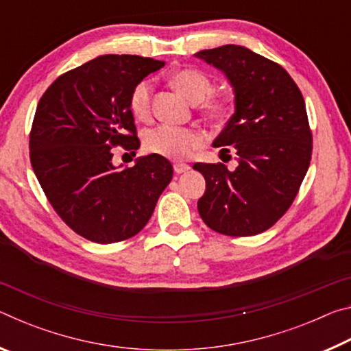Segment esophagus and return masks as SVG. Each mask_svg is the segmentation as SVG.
Listing matches in <instances>:
<instances>
[{
	"mask_svg": "<svg viewBox=\"0 0 351 351\" xmlns=\"http://www.w3.org/2000/svg\"><path fill=\"white\" fill-rule=\"evenodd\" d=\"M173 170L176 171L178 175L186 173V171L190 170V165L189 164H184V162H176V164H173Z\"/></svg>",
	"mask_w": 351,
	"mask_h": 351,
	"instance_id": "1",
	"label": "esophagus"
}]
</instances>
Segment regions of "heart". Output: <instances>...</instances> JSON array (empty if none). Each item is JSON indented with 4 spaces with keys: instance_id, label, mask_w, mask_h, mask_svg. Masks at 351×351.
<instances>
[{
    "instance_id": "1",
    "label": "heart",
    "mask_w": 351,
    "mask_h": 351,
    "mask_svg": "<svg viewBox=\"0 0 351 351\" xmlns=\"http://www.w3.org/2000/svg\"><path fill=\"white\" fill-rule=\"evenodd\" d=\"M170 82L190 102H199L201 114L210 121H224L232 112V99L228 96H209L213 90V82L203 71L195 68L181 69L171 75ZM152 94L153 85L150 80L139 82L130 94V110L141 121L150 117ZM201 144L203 134L193 128L158 125L148 130L144 136V148L148 153L169 159L187 158Z\"/></svg>"
}]
</instances>
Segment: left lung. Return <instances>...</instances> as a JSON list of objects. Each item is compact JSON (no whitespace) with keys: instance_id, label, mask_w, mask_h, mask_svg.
<instances>
[{"instance_id":"left-lung-1","label":"left lung","mask_w":351,"mask_h":351,"mask_svg":"<svg viewBox=\"0 0 351 351\" xmlns=\"http://www.w3.org/2000/svg\"><path fill=\"white\" fill-rule=\"evenodd\" d=\"M223 71L234 88L235 112L213 147L237 154L234 171L224 164H193L206 180L198 199L203 221L218 234L265 232L293 204L313 152V134L299 86L280 64L245 46L226 45L197 52Z\"/></svg>"}]
</instances>
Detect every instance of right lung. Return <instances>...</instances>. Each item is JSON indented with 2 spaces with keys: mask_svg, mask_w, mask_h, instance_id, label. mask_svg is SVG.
<instances>
[{
  "mask_svg": "<svg viewBox=\"0 0 351 351\" xmlns=\"http://www.w3.org/2000/svg\"><path fill=\"white\" fill-rule=\"evenodd\" d=\"M162 66L148 57L100 56L62 74L40 99L32 169L58 217L83 239L108 245L139 234L171 181L173 167L159 154L123 170L112 165V147L134 153L141 145L130 94Z\"/></svg>",
  "mask_w": 351,
  "mask_h": 351,
  "instance_id": "right-lung-1",
  "label": "right lung"
}]
</instances>
